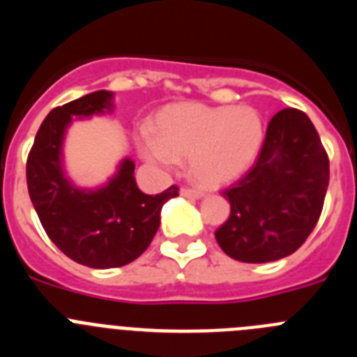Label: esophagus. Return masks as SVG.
<instances>
[{"instance_id":"1","label":"esophagus","mask_w":357,"mask_h":357,"mask_svg":"<svg viewBox=\"0 0 357 357\" xmlns=\"http://www.w3.org/2000/svg\"><path fill=\"white\" fill-rule=\"evenodd\" d=\"M181 195L185 198H202L204 197V191L200 189H191V188H182Z\"/></svg>"}]
</instances>
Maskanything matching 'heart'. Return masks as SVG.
I'll list each match as a JSON object with an SVG mask.
<instances>
[{
	"label": "heart",
	"mask_w": 357,
	"mask_h": 357,
	"mask_svg": "<svg viewBox=\"0 0 357 357\" xmlns=\"http://www.w3.org/2000/svg\"><path fill=\"white\" fill-rule=\"evenodd\" d=\"M263 139V118L252 107L176 103L157 116L155 134L143 135L139 148L148 160L164 166L189 159L195 181L218 188L250 168Z\"/></svg>",
	"instance_id": "heart-1"
}]
</instances>
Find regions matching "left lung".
<instances>
[{
    "mask_svg": "<svg viewBox=\"0 0 357 357\" xmlns=\"http://www.w3.org/2000/svg\"><path fill=\"white\" fill-rule=\"evenodd\" d=\"M329 159L311 119L296 109L277 112L250 172L225 189L230 216L214 232L241 263H270L302 247L320 218Z\"/></svg>",
    "mask_w": 357,
    "mask_h": 357,
    "instance_id": "1",
    "label": "left lung"
}]
</instances>
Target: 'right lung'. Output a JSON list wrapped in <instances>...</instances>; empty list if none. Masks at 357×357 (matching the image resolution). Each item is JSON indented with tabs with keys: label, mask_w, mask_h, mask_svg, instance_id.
Listing matches in <instances>:
<instances>
[{
	"label": "right lung",
	"mask_w": 357,
	"mask_h": 357,
	"mask_svg": "<svg viewBox=\"0 0 357 357\" xmlns=\"http://www.w3.org/2000/svg\"><path fill=\"white\" fill-rule=\"evenodd\" d=\"M114 94L96 91L46 116L26 162L30 200L48 238L69 259L89 268H118L137 259L157 234L160 209L178 197L172 185L151 197L135 184L134 160L125 157L100 188L73 184L64 169L66 130L77 118L110 114Z\"/></svg>",
	"instance_id": "right-lung-1"
}]
</instances>
